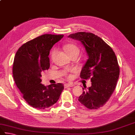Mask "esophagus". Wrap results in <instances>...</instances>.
Here are the masks:
<instances>
[{"label": "esophagus", "mask_w": 135, "mask_h": 135, "mask_svg": "<svg viewBox=\"0 0 135 135\" xmlns=\"http://www.w3.org/2000/svg\"><path fill=\"white\" fill-rule=\"evenodd\" d=\"M74 85L73 84H69V83H66V84H64V87H65V88H67V87H73Z\"/></svg>", "instance_id": "obj_1"}]
</instances>
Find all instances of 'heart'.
<instances>
[{"label":"heart","instance_id":"heart-1","mask_svg":"<svg viewBox=\"0 0 135 135\" xmlns=\"http://www.w3.org/2000/svg\"><path fill=\"white\" fill-rule=\"evenodd\" d=\"M64 49L65 51V52H67L68 55L70 56L71 55L74 54H79V48H78L77 46L73 44H68L67 45H64ZM56 51L55 50H54L51 54V57H53L54 55H55Z\"/></svg>","mask_w":135,"mask_h":135}]
</instances>
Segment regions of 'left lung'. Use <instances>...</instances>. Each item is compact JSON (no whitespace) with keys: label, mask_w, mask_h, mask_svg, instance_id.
<instances>
[{"label":"left lung","mask_w":135,"mask_h":135,"mask_svg":"<svg viewBox=\"0 0 135 135\" xmlns=\"http://www.w3.org/2000/svg\"><path fill=\"white\" fill-rule=\"evenodd\" d=\"M79 41L85 48L88 59L80 73V77L90 78L91 85L84 87L78 101L89 109H97L108 101L116 87L120 70L114 51L97 35L80 32L68 36Z\"/></svg>","instance_id":"left-lung-1"}]
</instances>
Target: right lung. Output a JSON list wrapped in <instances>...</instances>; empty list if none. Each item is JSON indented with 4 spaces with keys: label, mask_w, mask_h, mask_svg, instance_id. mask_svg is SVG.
<instances>
[{
    "label": "right lung",
    "mask_w": 135,
    "mask_h": 135,
    "mask_svg": "<svg viewBox=\"0 0 135 135\" xmlns=\"http://www.w3.org/2000/svg\"><path fill=\"white\" fill-rule=\"evenodd\" d=\"M63 35L45 34L29 41L17 51L13 64V76L16 86L31 106L45 109L57 102L64 90L61 83L44 85L41 73L50 68L51 49Z\"/></svg>",
    "instance_id": "1"
}]
</instances>
